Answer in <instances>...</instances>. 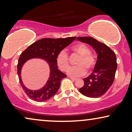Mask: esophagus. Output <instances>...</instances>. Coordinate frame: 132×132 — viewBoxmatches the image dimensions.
<instances>
[{
    "instance_id": "esophagus-1",
    "label": "esophagus",
    "mask_w": 132,
    "mask_h": 132,
    "mask_svg": "<svg viewBox=\"0 0 132 132\" xmlns=\"http://www.w3.org/2000/svg\"><path fill=\"white\" fill-rule=\"evenodd\" d=\"M69 78H70L73 80H76V79H77L76 78V77H71V76H69Z\"/></svg>"
}]
</instances>
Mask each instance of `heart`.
Listing matches in <instances>:
<instances>
[{
    "instance_id": "obj_1",
    "label": "heart",
    "mask_w": 132,
    "mask_h": 132,
    "mask_svg": "<svg viewBox=\"0 0 132 132\" xmlns=\"http://www.w3.org/2000/svg\"><path fill=\"white\" fill-rule=\"evenodd\" d=\"M74 53L79 56L76 64L77 65L70 68L68 74L73 76H81L86 73V70L90 71L93 69L95 64L94 57L91 55L88 46L84 44H77L71 48ZM56 62L59 68L63 71H67L70 68L69 56L65 51L62 50L56 57Z\"/></svg>"
}]
</instances>
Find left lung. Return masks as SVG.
Returning <instances> with one entry per match:
<instances>
[{
	"instance_id": "obj_1",
	"label": "left lung",
	"mask_w": 132,
	"mask_h": 132,
	"mask_svg": "<svg viewBox=\"0 0 132 132\" xmlns=\"http://www.w3.org/2000/svg\"><path fill=\"white\" fill-rule=\"evenodd\" d=\"M93 47L97 53V61L93 73L84 79V85L79 91L88 97L98 98L109 89L115 79L117 68L116 55L105 44L91 37H77Z\"/></svg>"
}]
</instances>
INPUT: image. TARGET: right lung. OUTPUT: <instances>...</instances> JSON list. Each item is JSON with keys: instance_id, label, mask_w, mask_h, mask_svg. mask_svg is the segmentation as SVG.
Returning <instances> with one entry per match:
<instances>
[{"instance_id": "add662e5", "label": "right lung", "mask_w": 132, "mask_h": 132, "mask_svg": "<svg viewBox=\"0 0 132 132\" xmlns=\"http://www.w3.org/2000/svg\"><path fill=\"white\" fill-rule=\"evenodd\" d=\"M76 37L65 38H43L30 45L20 56L17 64V73L20 85L26 94L32 100L44 102L50 99L58 91L61 80L67 75L57 69V55L65 47L71 44ZM40 57L46 60L51 67L50 77L46 86L37 91H32L26 88L21 79V70L24 63L28 59Z\"/></svg>"}]
</instances>
